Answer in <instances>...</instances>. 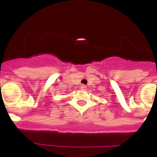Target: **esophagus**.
<instances>
[{
	"label": "esophagus",
	"mask_w": 157,
	"mask_h": 157,
	"mask_svg": "<svg viewBox=\"0 0 157 157\" xmlns=\"http://www.w3.org/2000/svg\"><path fill=\"white\" fill-rule=\"evenodd\" d=\"M81 90H86V86H85V85H81Z\"/></svg>",
	"instance_id": "obj_1"
}]
</instances>
